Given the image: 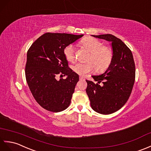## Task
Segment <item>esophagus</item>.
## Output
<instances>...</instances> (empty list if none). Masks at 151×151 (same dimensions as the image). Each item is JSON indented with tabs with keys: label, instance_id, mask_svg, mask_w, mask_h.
Masks as SVG:
<instances>
[{
	"label": "esophagus",
	"instance_id": "obj_1",
	"mask_svg": "<svg viewBox=\"0 0 151 151\" xmlns=\"http://www.w3.org/2000/svg\"><path fill=\"white\" fill-rule=\"evenodd\" d=\"M79 79H81V80H84V79H85V78H83V76H80V77H79Z\"/></svg>",
	"mask_w": 151,
	"mask_h": 151
}]
</instances>
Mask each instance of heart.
Returning a JSON list of instances; mask_svg holds the SVG:
<instances>
[{"mask_svg": "<svg viewBox=\"0 0 151 151\" xmlns=\"http://www.w3.org/2000/svg\"><path fill=\"white\" fill-rule=\"evenodd\" d=\"M81 46L90 52L86 63H78L72 66V69L79 75L84 76L93 72L96 68L98 72H103L108 68L113 58V51L109 46L96 38L87 37L80 42ZM64 55L67 61L73 62L75 59V48L73 45L66 46Z\"/></svg>", "mask_w": 151, "mask_h": 151, "instance_id": "1", "label": "heart"}]
</instances>
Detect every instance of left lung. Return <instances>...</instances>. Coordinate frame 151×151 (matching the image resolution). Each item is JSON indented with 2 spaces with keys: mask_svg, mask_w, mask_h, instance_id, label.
<instances>
[{
  "mask_svg": "<svg viewBox=\"0 0 151 151\" xmlns=\"http://www.w3.org/2000/svg\"><path fill=\"white\" fill-rule=\"evenodd\" d=\"M111 42L113 58L103 73L92 76L97 83L86 80L92 109L101 114H110L125 105L135 80V64L130 50L121 39L111 34L92 35Z\"/></svg>",
  "mask_w": 151,
  "mask_h": 151,
  "instance_id": "8db88e82",
  "label": "left lung"
}]
</instances>
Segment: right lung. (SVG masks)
<instances>
[{
  "label": "right lung",
  "mask_w": 151,
  "mask_h": 151,
  "mask_svg": "<svg viewBox=\"0 0 151 151\" xmlns=\"http://www.w3.org/2000/svg\"><path fill=\"white\" fill-rule=\"evenodd\" d=\"M83 35L46 33L27 52L25 74L33 98L42 108L58 112L68 107L79 75L68 67L64 49ZM67 76L57 80L56 76Z\"/></svg>",
  "instance_id": "right-lung-1"
}]
</instances>
